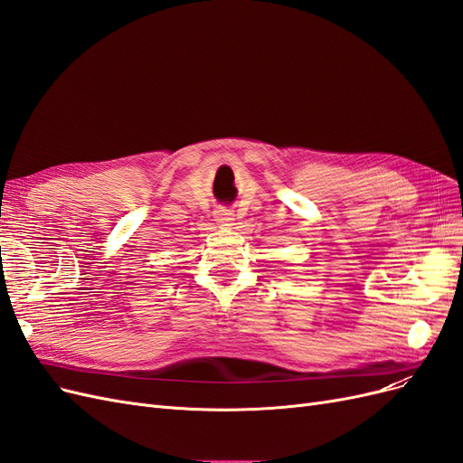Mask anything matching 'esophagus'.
I'll list each match as a JSON object with an SVG mask.
<instances>
[{"mask_svg":"<svg viewBox=\"0 0 463 463\" xmlns=\"http://www.w3.org/2000/svg\"><path fill=\"white\" fill-rule=\"evenodd\" d=\"M216 220H218V223H222V226H230L232 223V210H228V208H218L216 210Z\"/></svg>","mask_w":463,"mask_h":463,"instance_id":"34e87169","label":"esophagus"}]
</instances>
